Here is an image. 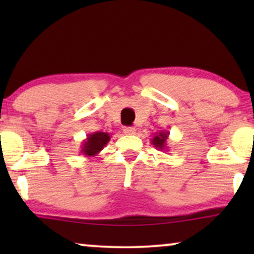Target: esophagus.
<instances>
[{"instance_id":"34e87169","label":"esophagus","mask_w":254,"mask_h":254,"mask_svg":"<svg viewBox=\"0 0 254 254\" xmlns=\"http://www.w3.org/2000/svg\"><path fill=\"white\" fill-rule=\"evenodd\" d=\"M123 130H124V134L126 135H134L135 131H136L134 127H125Z\"/></svg>"}]
</instances>
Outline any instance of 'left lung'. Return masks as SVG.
<instances>
[{"label": "left lung", "instance_id": "8db88e82", "mask_svg": "<svg viewBox=\"0 0 254 254\" xmlns=\"http://www.w3.org/2000/svg\"><path fill=\"white\" fill-rule=\"evenodd\" d=\"M169 131H158V133H155L154 134V137L151 138V144L156 147V149H158V150H165L168 149V145H166V141H168V137H169Z\"/></svg>", "mask_w": 254, "mask_h": 254}]
</instances>
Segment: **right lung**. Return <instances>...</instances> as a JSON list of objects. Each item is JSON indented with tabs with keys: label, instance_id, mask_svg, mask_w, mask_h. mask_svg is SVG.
I'll use <instances>...</instances> for the list:
<instances>
[{
	"label": "right lung",
	"instance_id": "add662e5",
	"mask_svg": "<svg viewBox=\"0 0 254 254\" xmlns=\"http://www.w3.org/2000/svg\"><path fill=\"white\" fill-rule=\"evenodd\" d=\"M110 138V134L105 131H95L92 134H88L85 140L82 142L81 154L85 157H95L103 150Z\"/></svg>",
	"mask_w": 254,
	"mask_h": 254
}]
</instances>
